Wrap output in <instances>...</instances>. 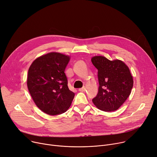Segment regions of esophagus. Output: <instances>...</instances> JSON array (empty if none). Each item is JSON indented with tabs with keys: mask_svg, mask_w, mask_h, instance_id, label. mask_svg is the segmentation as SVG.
Masks as SVG:
<instances>
[{
	"mask_svg": "<svg viewBox=\"0 0 157 157\" xmlns=\"http://www.w3.org/2000/svg\"><path fill=\"white\" fill-rule=\"evenodd\" d=\"M78 90L80 91V92H84V91L86 90V87H82V88H80V89H78Z\"/></svg>",
	"mask_w": 157,
	"mask_h": 157,
	"instance_id": "1",
	"label": "esophagus"
}]
</instances>
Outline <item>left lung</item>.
Masks as SVG:
<instances>
[{
    "label": "left lung",
    "instance_id": "1",
    "mask_svg": "<svg viewBox=\"0 0 157 157\" xmlns=\"http://www.w3.org/2000/svg\"><path fill=\"white\" fill-rule=\"evenodd\" d=\"M91 61L98 69L99 85L93 103L102 111L118 109L129 96L133 87L129 69L121 60L110 61L104 56H94Z\"/></svg>",
    "mask_w": 157,
    "mask_h": 157
}]
</instances>
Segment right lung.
Masks as SVG:
<instances>
[{
    "label": "right lung",
    "instance_id": "add662e5",
    "mask_svg": "<svg viewBox=\"0 0 157 157\" xmlns=\"http://www.w3.org/2000/svg\"><path fill=\"white\" fill-rule=\"evenodd\" d=\"M70 57L58 52H50L36 58L31 64L27 86L37 107L50 115L65 112L75 94L68 87L64 70Z\"/></svg>",
    "mask_w": 157,
    "mask_h": 157
}]
</instances>
